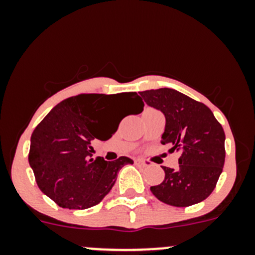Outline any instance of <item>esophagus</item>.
<instances>
[{"label":"esophagus","instance_id":"34e87169","mask_svg":"<svg viewBox=\"0 0 255 255\" xmlns=\"http://www.w3.org/2000/svg\"><path fill=\"white\" fill-rule=\"evenodd\" d=\"M134 163L137 165H145V162L142 159H140V158H136V159H134Z\"/></svg>","mask_w":255,"mask_h":255}]
</instances>
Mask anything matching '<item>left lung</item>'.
I'll return each instance as SVG.
<instances>
[{
	"instance_id": "8db88e82",
	"label": "left lung",
	"mask_w": 255,
	"mask_h": 255,
	"mask_svg": "<svg viewBox=\"0 0 255 255\" xmlns=\"http://www.w3.org/2000/svg\"><path fill=\"white\" fill-rule=\"evenodd\" d=\"M150 107L165 116L163 145L180 152L178 169L163 166L164 181L151 187L157 199L171 206L186 207L209 197L225 160L223 127L206 105L172 89L140 92Z\"/></svg>"
}]
</instances>
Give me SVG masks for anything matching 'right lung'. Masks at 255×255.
I'll return each instance as SVG.
<instances>
[{
    "instance_id": "1",
    "label": "right lung",
    "mask_w": 255,
    "mask_h": 255,
    "mask_svg": "<svg viewBox=\"0 0 255 255\" xmlns=\"http://www.w3.org/2000/svg\"><path fill=\"white\" fill-rule=\"evenodd\" d=\"M129 101L135 114L144 109L136 92L118 95L81 93L58 103L31 136L28 163L44 194L58 206L85 210L103 200L115 184L120 169L133 160L120 157L107 162L92 158L91 141L108 140L120 125L114 113Z\"/></svg>"
}]
</instances>
